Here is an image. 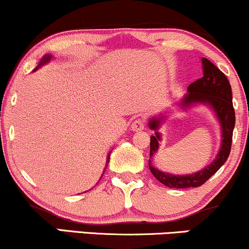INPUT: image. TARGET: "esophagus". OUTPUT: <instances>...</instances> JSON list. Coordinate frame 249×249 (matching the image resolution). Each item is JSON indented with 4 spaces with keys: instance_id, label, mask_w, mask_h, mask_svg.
Listing matches in <instances>:
<instances>
[{
    "instance_id": "obj_1",
    "label": "esophagus",
    "mask_w": 249,
    "mask_h": 249,
    "mask_svg": "<svg viewBox=\"0 0 249 249\" xmlns=\"http://www.w3.org/2000/svg\"><path fill=\"white\" fill-rule=\"evenodd\" d=\"M144 127H145V123L141 118H137L136 121H133L132 124H131V130L136 131V132L144 130Z\"/></svg>"
}]
</instances>
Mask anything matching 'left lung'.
I'll list each match as a JSON object with an SVG mask.
<instances>
[{
    "instance_id": "8db88e82",
    "label": "left lung",
    "mask_w": 249,
    "mask_h": 249,
    "mask_svg": "<svg viewBox=\"0 0 249 249\" xmlns=\"http://www.w3.org/2000/svg\"><path fill=\"white\" fill-rule=\"evenodd\" d=\"M204 76L193 82L187 88V93L181 98L179 107L181 110L193 107L196 105H205L213 111L220 125L221 142L215 158L207 166L191 174H172L158 170L153 166L152 158L158 152L159 142H161V133L159 128L164 124L166 115L154 116L148 119V127L154 131L150 142V160L148 167L158 181L171 188H191L201 186L227 160L232 146L233 130L235 126V112L233 107L232 88L224 72H221L212 62L201 58Z\"/></svg>"
}]
</instances>
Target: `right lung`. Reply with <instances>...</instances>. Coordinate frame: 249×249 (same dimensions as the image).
I'll use <instances>...</instances> for the list:
<instances>
[{"label":"right lung","mask_w":249,"mask_h":249,"mask_svg":"<svg viewBox=\"0 0 249 249\" xmlns=\"http://www.w3.org/2000/svg\"><path fill=\"white\" fill-rule=\"evenodd\" d=\"M51 59H53V56H51V55H49V53H48V55H44V56H43V57H42V58H41V61H39V64H38V65H37V67L35 68V69H34V71L38 70V69H39V68H41V67H43V65L48 64V63H49V62L51 61ZM110 153H111V151H110V152H108V154H107V164H105V165H107V166H105V167H107L108 160H110ZM104 171H105V168H104ZM104 171H103V174H104ZM103 174H102V177H103ZM101 179H102V178H101ZM101 179H99V180H101Z\"/></svg>","instance_id":"add662e5"}]
</instances>
